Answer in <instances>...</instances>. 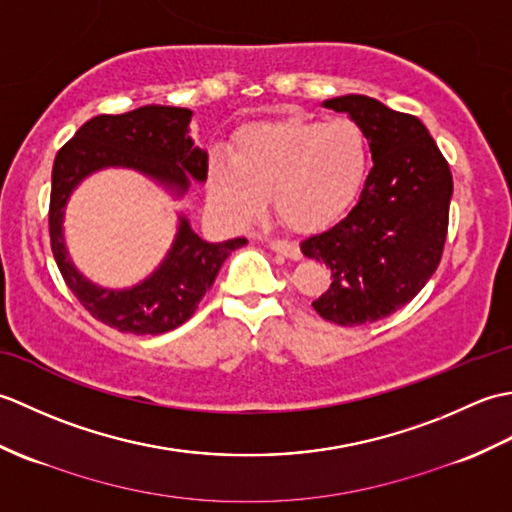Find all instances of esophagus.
<instances>
[{
	"instance_id": "esophagus-1",
	"label": "esophagus",
	"mask_w": 512,
	"mask_h": 512,
	"mask_svg": "<svg viewBox=\"0 0 512 512\" xmlns=\"http://www.w3.org/2000/svg\"><path fill=\"white\" fill-rule=\"evenodd\" d=\"M268 246L279 255H286L290 259H301V248L295 242H286V239H268Z\"/></svg>"
}]
</instances>
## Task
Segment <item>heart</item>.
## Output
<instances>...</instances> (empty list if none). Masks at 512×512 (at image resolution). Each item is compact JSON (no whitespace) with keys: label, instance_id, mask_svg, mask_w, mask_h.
Returning <instances> with one entry per match:
<instances>
[{"label":"heart","instance_id":"heart-1","mask_svg":"<svg viewBox=\"0 0 512 512\" xmlns=\"http://www.w3.org/2000/svg\"><path fill=\"white\" fill-rule=\"evenodd\" d=\"M233 160L211 158L209 195L215 206L246 220L273 198L286 226L317 231L339 220L361 193L369 143L350 118H284L246 127L235 140Z\"/></svg>","mask_w":512,"mask_h":512}]
</instances>
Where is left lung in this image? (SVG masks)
Segmentation results:
<instances>
[{
  "label": "left lung",
  "instance_id": "1",
  "mask_svg": "<svg viewBox=\"0 0 512 512\" xmlns=\"http://www.w3.org/2000/svg\"><path fill=\"white\" fill-rule=\"evenodd\" d=\"M363 127L374 167L354 209L301 253L330 268L332 284L312 308L330 323H374L418 295L436 273L449 231L453 176L416 116L363 94L323 103Z\"/></svg>",
  "mask_w": 512,
  "mask_h": 512
}]
</instances>
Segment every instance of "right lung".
I'll return each mask as SVG.
<instances>
[{
  "label": "right lung",
  "mask_w": 512,
  "mask_h": 512,
  "mask_svg": "<svg viewBox=\"0 0 512 512\" xmlns=\"http://www.w3.org/2000/svg\"><path fill=\"white\" fill-rule=\"evenodd\" d=\"M189 121L191 110L187 107L167 105H145L116 116L99 114L90 118L54 158L48 209L54 262L81 306L118 332L145 336L178 328L193 317L224 259L246 244L244 237L222 244L204 242L182 217L176 244L165 264L132 290L96 288L70 264L61 235L63 206L70 191L88 173L103 167H132L167 182L178 193L189 187L187 173L200 182L206 180L209 156L193 145Z\"/></svg>",
  "instance_id": "1"
}]
</instances>
